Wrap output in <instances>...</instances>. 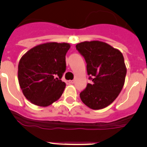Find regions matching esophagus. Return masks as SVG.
<instances>
[{"mask_svg": "<svg viewBox=\"0 0 147 147\" xmlns=\"http://www.w3.org/2000/svg\"><path fill=\"white\" fill-rule=\"evenodd\" d=\"M69 84H71V85H72V84H74V81L73 80L69 81Z\"/></svg>", "mask_w": 147, "mask_h": 147, "instance_id": "1", "label": "esophagus"}]
</instances>
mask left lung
<instances>
[{
	"instance_id": "8db88e82",
	"label": "left lung",
	"mask_w": 147,
	"mask_h": 147,
	"mask_svg": "<svg viewBox=\"0 0 147 147\" xmlns=\"http://www.w3.org/2000/svg\"><path fill=\"white\" fill-rule=\"evenodd\" d=\"M76 49L85 58L92 84L80 93L81 100L93 110L105 108L114 101L125 82L126 69L123 54L106 42H80Z\"/></svg>"
}]
</instances>
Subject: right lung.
Returning a JSON list of instances; mask_svg holds the SVG:
<instances>
[{"label":"right lung","mask_w":147,"mask_h":147,"mask_svg":"<svg viewBox=\"0 0 147 147\" xmlns=\"http://www.w3.org/2000/svg\"><path fill=\"white\" fill-rule=\"evenodd\" d=\"M69 48L66 42H47L22 56L18 81L23 94L31 103L47 107L61 97L65 88L61 78L66 69L65 55Z\"/></svg>","instance_id":"add662e5"}]
</instances>
